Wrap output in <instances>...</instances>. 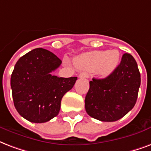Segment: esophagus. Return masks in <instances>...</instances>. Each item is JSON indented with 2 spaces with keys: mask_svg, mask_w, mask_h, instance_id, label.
Wrapping results in <instances>:
<instances>
[{
  "mask_svg": "<svg viewBox=\"0 0 151 151\" xmlns=\"http://www.w3.org/2000/svg\"><path fill=\"white\" fill-rule=\"evenodd\" d=\"M78 78H88V74L86 72H82L79 75H78Z\"/></svg>",
  "mask_w": 151,
  "mask_h": 151,
  "instance_id": "obj_1",
  "label": "esophagus"
}]
</instances>
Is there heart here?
<instances>
[{
    "label": "heart",
    "mask_w": 151,
    "mask_h": 151,
    "mask_svg": "<svg viewBox=\"0 0 151 151\" xmlns=\"http://www.w3.org/2000/svg\"><path fill=\"white\" fill-rule=\"evenodd\" d=\"M75 64L78 68L95 70L99 74L106 77L113 72L120 62V53L119 50H93L84 53L76 58Z\"/></svg>",
    "instance_id": "obj_1"
}]
</instances>
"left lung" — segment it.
Here are the masks:
<instances>
[{
	"label": "left lung",
	"mask_w": 151,
	"mask_h": 151,
	"mask_svg": "<svg viewBox=\"0 0 151 151\" xmlns=\"http://www.w3.org/2000/svg\"><path fill=\"white\" fill-rule=\"evenodd\" d=\"M141 78L136 61L124 54L115 70L103 79L93 78L85 99L88 116L100 121L113 122L127 114L136 103Z\"/></svg>",
	"instance_id": "obj_1"
}]
</instances>
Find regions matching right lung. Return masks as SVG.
<instances>
[{"mask_svg":"<svg viewBox=\"0 0 151 151\" xmlns=\"http://www.w3.org/2000/svg\"><path fill=\"white\" fill-rule=\"evenodd\" d=\"M61 63L56 55L42 48L31 50L17 61L11 88L14 106L22 117L32 123H45L58 114L63 96L78 79L53 75Z\"/></svg>","mask_w":151,"mask_h":151,"instance_id":"right-lung-1","label":"right lung"}]
</instances>
